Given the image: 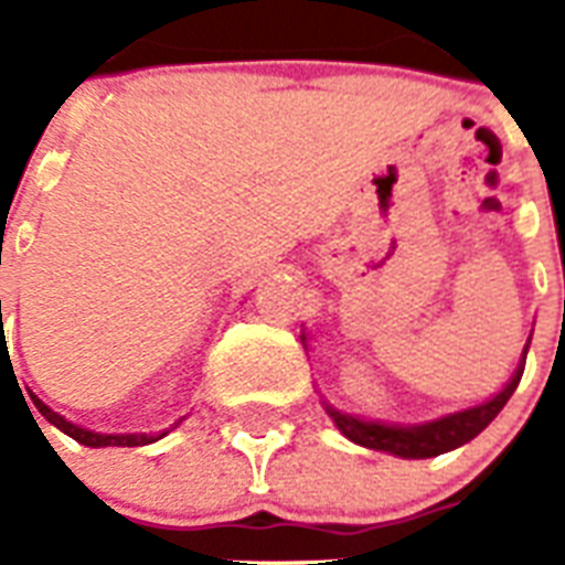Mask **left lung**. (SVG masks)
I'll use <instances>...</instances> for the list:
<instances>
[{"instance_id": "1", "label": "left lung", "mask_w": 565, "mask_h": 565, "mask_svg": "<svg viewBox=\"0 0 565 565\" xmlns=\"http://www.w3.org/2000/svg\"><path fill=\"white\" fill-rule=\"evenodd\" d=\"M525 366H519L516 375L510 377V384L501 390L495 398L469 407V411L451 413L446 419L428 422V425H413V428H398V425H381V422H366L358 416H349L343 411H334L331 404H326L328 416L337 422V428L343 430L345 437L358 443V446L375 448V451H390L398 457H437L443 451L463 446L469 439H475L495 416L501 407L510 402V395L522 381Z\"/></svg>"}]
</instances>
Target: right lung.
<instances>
[{
	"label": "right lung",
	"mask_w": 565,
	"mask_h": 565,
	"mask_svg": "<svg viewBox=\"0 0 565 565\" xmlns=\"http://www.w3.org/2000/svg\"><path fill=\"white\" fill-rule=\"evenodd\" d=\"M34 407H38L43 416H46L55 428H61L66 434V437H73L75 443H82V446H90V448H102V446H149V443H154V439H161L163 434H93V430L82 428V425H73V422H66L61 413H55L52 407H46V404L40 402V398H34Z\"/></svg>",
	"instance_id": "right-lung-1"
}]
</instances>
